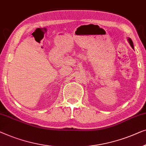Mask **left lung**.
<instances>
[{"label":"left lung","instance_id":"left-lung-1","mask_svg":"<svg viewBox=\"0 0 146 146\" xmlns=\"http://www.w3.org/2000/svg\"><path fill=\"white\" fill-rule=\"evenodd\" d=\"M128 41L129 44H130V45L131 46V47H132V48L133 49H134V45H133V42H132V40H131L130 38H128Z\"/></svg>","mask_w":146,"mask_h":146}]
</instances>
